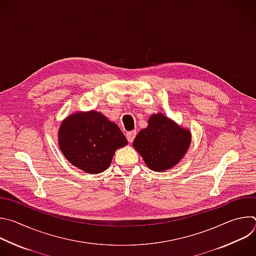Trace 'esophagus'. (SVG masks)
Segmentation results:
<instances>
[{
    "label": "esophagus",
    "mask_w": 256,
    "mask_h": 256,
    "mask_svg": "<svg viewBox=\"0 0 256 256\" xmlns=\"http://www.w3.org/2000/svg\"><path fill=\"white\" fill-rule=\"evenodd\" d=\"M136 136V130H132V132H126V138H128V140L130 142H132V140H134Z\"/></svg>",
    "instance_id": "obj_1"
}]
</instances>
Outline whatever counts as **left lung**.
Returning a JSON list of instances; mask_svg holds the SVG:
<instances>
[{"mask_svg": "<svg viewBox=\"0 0 256 256\" xmlns=\"http://www.w3.org/2000/svg\"><path fill=\"white\" fill-rule=\"evenodd\" d=\"M192 142V132L159 112L149 118L148 126L140 130L132 147L151 170L162 172L177 165Z\"/></svg>", "mask_w": 256, "mask_h": 256, "instance_id": "1", "label": "left lung"}]
</instances>
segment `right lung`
Returning a JSON list of instances; mask_svg holds the SVG:
<instances>
[{"label":"right lung","mask_w":256,"mask_h":256,"mask_svg":"<svg viewBox=\"0 0 256 256\" xmlns=\"http://www.w3.org/2000/svg\"><path fill=\"white\" fill-rule=\"evenodd\" d=\"M58 140L66 159L91 174L106 170L116 151L128 144L118 126L96 110L77 112L66 118Z\"/></svg>","instance_id":"add662e5"}]
</instances>
